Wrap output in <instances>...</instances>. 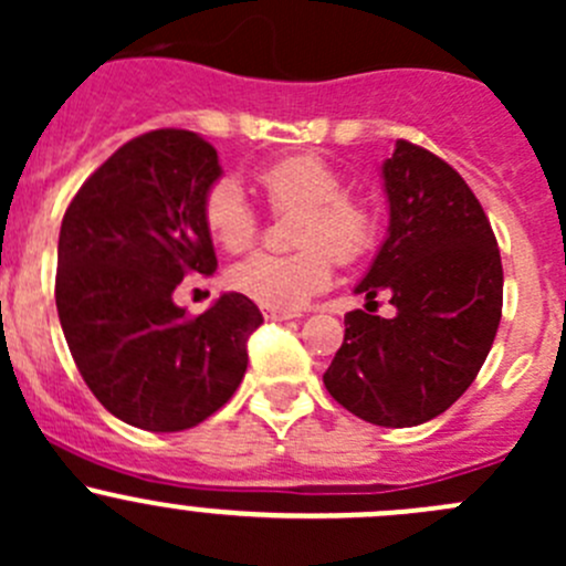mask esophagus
Wrapping results in <instances>:
<instances>
[{
    "label": "esophagus",
    "mask_w": 566,
    "mask_h": 566,
    "mask_svg": "<svg viewBox=\"0 0 566 566\" xmlns=\"http://www.w3.org/2000/svg\"><path fill=\"white\" fill-rule=\"evenodd\" d=\"M262 317H265V319H290L295 315H293V312H284V310H262Z\"/></svg>",
    "instance_id": "1"
}]
</instances>
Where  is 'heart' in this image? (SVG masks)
Segmentation results:
<instances>
[{"instance_id":"b5f03b06","label":"heart","mask_w":566,"mask_h":566,"mask_svg":"<svg viewBox=\"0 0 566 566\" xmlns=\"http://www.w3.org/2000/svg\"><path fill=\"white\" fill-rule=\"evenodd\" d=\"M256 182L273 210L304 208L295 224L298 251H256L230 271L232 287L265 310L304 306L334 279V256L353 262L378 241L375 208L367 199L345 193V180L325 158L312 153L279 158L256 172ZM202 216L210 238L227 251L251 247L260 230L254 205L232 177H221L208 188Z\"/></svg>"}]
</instances>
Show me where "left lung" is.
I'll return each instance as SVG.
<instances>
[{
  "instance_id": "left-lung-1",
  "label": "left lung",
  "mask_w": 566,
  "mask_h": 566,
  "mask_svg": "<svg viewBox=\"0 0 566 566\" xmlns=\"http://www.w3.org/2000/svg\"><path fill=\"white\" fill-rule=\"evenodd\" d=\"M389 232L356 284L367 312L345 315L325 369L331 397L378 427H416L452 408L482 369L504 301L499 243L468 182L424 147L399 139L380 167ZM389 292L394 318L371 315Z\"/></svg>"
}]
</instances>
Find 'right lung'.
Segmentation results:
<instances>
[{
	"label": "right lung",
	"instance_id": "add662e5",
	"mask_svg": "<svg viewBox=\"0 0 566 566\" xmlns=\"http://www.w3.org/2000/svg\"><path fill=\"white\" fill-rule=\"evenodd\" d=\"M219 153L193 130L125 142L65 210L56 247V312L84 384L112 416L180 432L241 386L262 315L224 293L199 317L172 301L188 273L219 268L202 202Z\"/></svg>",
	"mask_w": 566,
	"mask_h": 566
}]
</instances>
